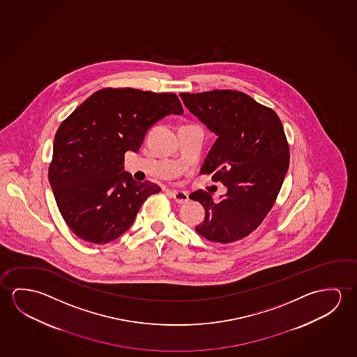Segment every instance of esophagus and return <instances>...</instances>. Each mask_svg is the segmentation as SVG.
Listing matches in <instances>:
<instances>
[{
    "mask_svg": "<svg viewBox=\"0 0 357 357\" xmlns=\"http://www.w3.org/2000/svg\"><path fill=\"white\" fill-rule=\"evenodd\" d=\"M171 195V197L175 199L177 204H186L188 201V195L185 191H169Z\"/></svg>",
    "mask_w": 357,
    "mask_h": 357,
    "instance_id": "1",
    "label": "esophagus"
}]
</instances>
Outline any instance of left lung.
<instances>
[{
  "label": "left lung",
  "mask_w": 357,
  "mask_h": 357,
  "mask_svg": "<svg viewBox=\"0 0 357 357\" xmlns=\"http://www.w3.org/2000/svg\"><path fill=\"white\" fill-rule=\"evenodd\" d=\"M182 102L215 132L199 172L221 181L227 193L215 201L198 190L190 198L206 210L196 232L231 243L248 236L272 210L289 167V145L275 112L241 91L181 93Z\"/></svg>",
  "instance_id": "obj_1"
}]
</instances>
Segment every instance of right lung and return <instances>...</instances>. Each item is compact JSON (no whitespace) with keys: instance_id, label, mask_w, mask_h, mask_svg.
<instances>
[{"instance_id":"right-lung-1","label":"right lung","mask_w":357,"mask_h":357,"mask_svg":"<svg viewBox=\"0 0 357 357\" xmlns=\"http://www.w3.org/2000/svg\"><path fill=\"white\" fill-rule=\"evenodd\" d=\"M183 113L174 93L105 88L89 96L58 128L48 180L74 234L104 244L126 232L149 196L161 191L124 170L126 151L137 153L147 130Z\"/></svg>"}]
</instances>
